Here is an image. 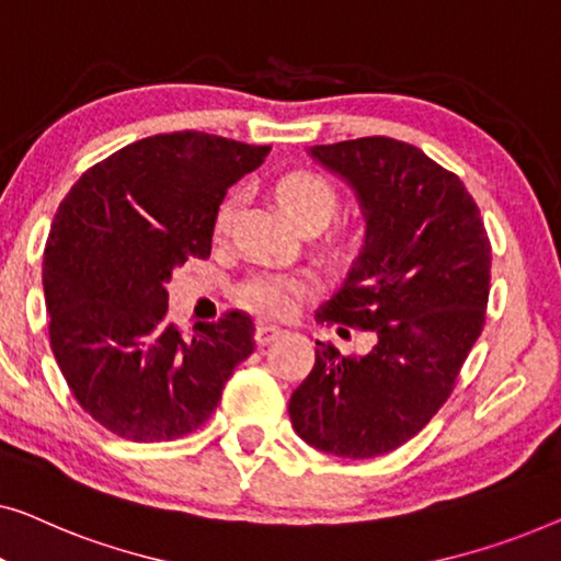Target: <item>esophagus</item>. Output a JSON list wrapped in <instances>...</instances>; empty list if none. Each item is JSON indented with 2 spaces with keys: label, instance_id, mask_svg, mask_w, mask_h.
Instances as JSON below:
<instances>
[{
  "label": "esophagus",
  "instance_id": "1",
  "mask_svg": "<svg viewBox=\"0 0 561 561\" xmlns=\"http://www.w3.org/2000/svg\"><path fill=\"white\" fill-rule=\"evenodd\" d=\"M279 335H282V328H277V325H259L254 337H256V343L264 348V345H270V343L277 341Z\"/></svg>",
  "mask_w": 561,
  "mask_h": 561
}]
</instances>
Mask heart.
Masks as SVG:
<instances>
[{
  "label": "heart",
  "mask_w": 561,
  "mask_h": 561,
  "mask_svg": "<svg viewBox=\"0 0 561 561\" xmlns=\"http://www.w3.org/2000/svg\"><path fill=\"white\" fill-rule=\"evenodd\" d=\"M277 201L287 216L297 226L305 224H322L325 226L337 210V191L328 178L318 175L310 170H297L284 175L277 183ZM236 210H239V195H228L216 210V228L218 236L231 231ZM307 289L305 277L284 270H264L249 277L241 287L243 302L264 314H287L297 307Z\"/></svg>",
  "instance_id": "obj_1"
}]
</instances>
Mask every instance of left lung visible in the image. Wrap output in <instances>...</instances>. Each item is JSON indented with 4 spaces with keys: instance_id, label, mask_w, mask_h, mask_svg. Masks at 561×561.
I'll return each mask as SVG.
<instances>
[{
    "instance_id": "left-lung-1",
    "label": "left lung",
    "mask_w": 561,
    "mask_h": 561,
    "mask_svg": "<svg viewBox=\"0 0 561 561\" xmlns=\"http://www.w3.org/2000/svg\"><path fill=\"white\" fill-rule=\"evenodd\" d=\"M356 193L366 236L320 322L376 335L363 356L314 341L289 399L291 427L328 455L363 460L412 439L439 412L485 322L491 241L460 178L422 149L363 137L307 149Z\"/></svg>"
}]
</instances>
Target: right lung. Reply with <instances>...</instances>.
<instances>
[{
  "mask_svg": "<svg viewBox=\"0 0 561 561\" xmlns=\"http://www.w3.org/2000/svg\"><path fill=\"white\" fill-rule=\"evenodd\" d=\"M203 131L157 134L91 168L60 203L43 256L50 348L83 412L131 442L178 439L218 407L254 353V322L226 312L183 337L168 282L210 256L226 191L266 160Z\"/></svg>",
  "mask_w": 561,
  "mask_h": 561,
  "instance_id": "1",
  "label": "right lung"
}]
</instances>
